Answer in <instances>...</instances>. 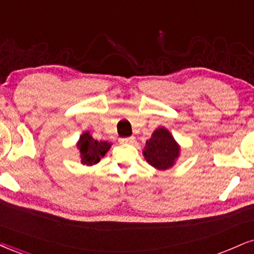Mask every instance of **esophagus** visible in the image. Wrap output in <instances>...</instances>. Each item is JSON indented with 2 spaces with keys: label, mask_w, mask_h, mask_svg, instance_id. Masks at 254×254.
I'll use <instances>...</instances> for the list:
<instances>
[{
  "label": "esophagus",
  "mask_w": 254,
  "mask_h": 254,
  "mask_svg": "<svg viewBox=\"0 0 254 254\" xmlns=\"http://www.w3.org/2000/svg\"><path fill=\"white\" fill-rule=\"evenodd\" d=\"M121 143H128V145H133L135 142V137L134 136H128V137H124V139H120Z\"/></svg>",
  "instance_id": "obj_1"
}]
</instances>
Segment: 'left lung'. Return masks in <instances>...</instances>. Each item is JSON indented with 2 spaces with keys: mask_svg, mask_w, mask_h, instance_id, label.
Wrapping results in <instances>:
<instances>
[{
  "mask_svg": "<svg viewBox=\"0 0 254 254\" xmlns=\"http://www.w3.org/2000/svg\"><path fill=\"white\" fill-rule=\"evenodd\" d=\"M142 153L149 165L159 171H166L179 158L180 146L168 129L160 127L153 132L151 139L147 140Z\"/></svg>",
  "mask_w": 254,
  "mask_h": 254,
  "instance_id": "1",
  "label": "left lung"
}]
</instances>
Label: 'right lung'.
Instances as JSON below:
<instances>
[{
	"instance_id": "1",
	"label": "right lung",
	"mask_w": 254,
	"mask_h": 254,
	"mask_svg": "<svg viewBox=\"0 0 254 254\" xmlns=\"http://www.w3.org/2000/svg\"><path fill=\"white\" fill-rule=\"evenodd\" d=\"M76 146L80 151L81 164L93 166L101 160V158L106 155L112 145L108 141H98L93 139L89 132H84L80 136Z\"/></svg>"
}]
</instances>
